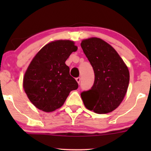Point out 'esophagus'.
<instances>
[{
    "instance_id": "34e87169",
    "label": "esophagus",
    "mask_w": 151,
    "mask_h": 151,
    "mask_svg": "<svg viewBox=\"0 0 151 151\" xmlns=\"http://www.w3.org/2000/svg\"><path fill=\"white\" fill-rule=\"evenodd\" d=\"M76 81H77L78 84H79V82H80V81H81V78L80 77H77V78H76Z\"/></svg>"
}]
</instances>
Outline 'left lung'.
Instances as JSON below:
<instances>
[{
    "label": "left lung",
    "mask_w": 151,
    "mask_h": 151,
    "mask_svg": "<svg viewBox=\"0 0 151 151\" xmlns=\"http://www.w3.org/2000/svg\"><path fill=\"white\" fill-rule=\"evenodd\" d=\"M83 52L94 72L91 89L81 93L86 109L96 114L111 112L120 105L129 83L127 66L110 45L96 37L84 40Z\"/></svg>",
    "instance_id": "8db88e82"
}]
</instances>
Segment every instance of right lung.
<instances>
[{
	"mask_svg": "<svg viewBox=\"0 0 151 151\" xmlns=\"http://www.w3.org/2000/svg\"><path fill=\"white\" fill-rule=\"evenodd\" d=\"M77 47L70 40L48 43L32 59L23 78V88L35 106L45 112L64 104L69 93L78 88L65 62Z\"/></svg>",
	"mask_w": 151,
	"mask_h": 151,
	"instance_id": "obj_1",
	"label": "right lung"
}]
</instances>
